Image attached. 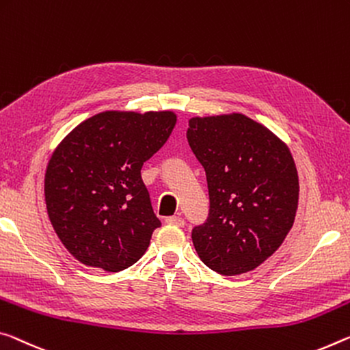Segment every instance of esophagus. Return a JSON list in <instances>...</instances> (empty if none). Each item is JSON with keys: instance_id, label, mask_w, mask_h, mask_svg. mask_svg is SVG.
I'll return each mask as SVG.
<instances>
[{"instance_id": "34e87169", "label": "esophagus", "mask_w": 350, "mask_h": 350, "mask_svg": "<svg viewBox=\"0 0 350 350\" xmlns=\"http://www.w3.org/2000/svg\"><path fill=\"white\" fill-rule=\"evenodd\" d=\"M166 224H171V226H177V227H182L185 224L184 218H180V216H170V218L165 219Z\"/></svg>"}]
</instances>
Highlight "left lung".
<instances>
[{"label":"left lung","mask_w":350,"mask_h":350,"mask_svg":"<svg viewBox=\"0 0 350 350\" xmlns=\"http://www.w3.org/2000/svg\"><path fill=\"white\" fill-rule=\"evenodd\" d=\"M187 138L210 198L207 221L191 232L199 258L223 275L255 269L295 223L299 177L290 148L243 113L195 116Z\"/></svg>","instance_id":"8db88e82"}]
</instances>
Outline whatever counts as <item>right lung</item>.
Listing matches in <instances>:
<instances>
[{
    "label": "right lung",
    "instance_id": "add662e5",
    "mask_svg": "<svg viewBox=\"0 0 350 350\" xmlns=\"http://www.w3.org/2000/svg\"><path fill=\"white\" fill-rule=\"evenodd\" d=\"M176 121L171 110H107L77 124L54 149L45 173L48 216L81 263L118 273L146 252L160 221L140 171Z\"/></svg>",
    "mask_w": 350,
    "mask_h": 350
}]
</instances>
